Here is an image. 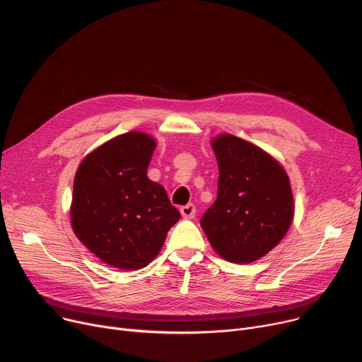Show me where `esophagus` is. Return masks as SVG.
<instances>
[{
	"mask_svg": "<svg viewBox=\"0 0 362 362\" xmlns=\"http://www.w3.org/2000/svg\"><path fill=\"white\" fill-rule=\"evenodd\" d=\"M195 213H197V208H195L194 204H187V205H183V206L180 208V214H182V217L186 218V220L194 218V217H195Z\"/></svg>",
	"mask_w": 362,
	"mask_h": 362,
	"instance_id": "34e87169",
	"label": "esophagus"
}]
</instances>
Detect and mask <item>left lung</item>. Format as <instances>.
Masks as SVG:
<instances>
[{
	"label": "left lung",
	"mask_w": 362,
	"mask_h": 362,
	"mask_svg": "<svg viewBox=\"0 0 362 362\" xmlns=\"http://www.w3.org/2000/svg\"><path fill=\"white\" fill-rule=\"evenodd\" d=\"M218 164L217 199L201 218L214 251L250 264L269 254L293 218V195L283 167L261 148L233 135L213 142Z\"/></svg>",
	"instance_id": "left-lung-1"
}]
</instances>
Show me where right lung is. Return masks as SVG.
Returning a JSON list of instances; mask_svg holds the SVG:
<instances>
[{"mask_svg":"<svg viewBox=\"0 0 362 362\" xmlns=\"http://www.w3.org/2000/svg\"><path fill=\"white\" fill-rule=\"evenodd\" d=\"M156 141L129 132L92 151L74 176L70 220L86 248L122 270L154 259L180 213L165 189L148 179Z\"/></svg>","mask_w":362,"mask_h":362,"instance_id":"1","label":"right lung"}]
</instances>
